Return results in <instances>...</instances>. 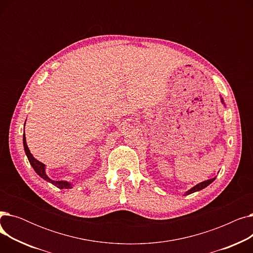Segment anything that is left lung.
<instances>
[{"label":"left lung","mask_w":253,"mask_h":253,"mask_svg":"<svg viewBox=\"0 0 253 253\" xmlns=\"http://www.w3.org/2000/svg\"><path fill=\"white\" fill-rule=\"evenodd\" d=\"M221 102L223 103V100H222V98H221ZM215 179V177L214 178H211V179H208V180H205V181H202V182H200V183H198V184H196L195 187H193L191 190H189L187 193H185V195H190V194H193V193H195V192H198V191H201V190H203L204 188H206L207 185H209L212 181H213Z\"/></svg>","instance_id":"obj_1"}]
</instances>
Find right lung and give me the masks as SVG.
<instances>
[{
  "label": "right lung",
  "instance_id": "1",
  "mask_svg": "<svg viewBox=\"0 0 253 253\" xmlns=\"http://www.w3.org/2000/svg\"><path fill=\"white\" fill-rule=\"evenodd\" d=\"M23 147H24V152L26 154V156H28V159L29 161L31 163V165L33 166L34 170L37 172L38 175L41 176L43 179L51 182L52 184H54L55 187H57L58 189H71L72 184L68 181H63V180H52L50 179L47 174H46V171H45V164H43L42 162L38 161L37 159H35L33 157V155L31 154L29 148H28V144H26V139H25V134H23Z\"/></svg>",
  "mask_w": 253,
  "mask_h": 253
}]
</instances>
